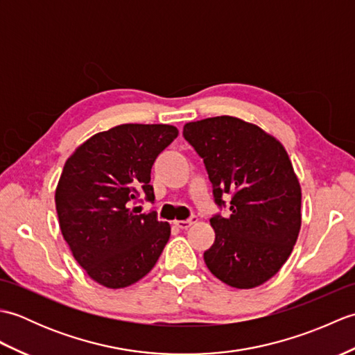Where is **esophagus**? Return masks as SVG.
<instances>
[{"label": "esophagus", "mask_w": 355, "mask_h": 355, "mask_svg": "<svg viewBox=\"0 0 355 355\" xmlns=\"http://www.w3.org/2000/svg\"><path fill=\"white\" fill-rule=\"evenodd\" d=\"M197 223V216L195 215H192L189 220H184V221H173V224L177 225V227H180V229H189L192 224H195Z\"/></svg>", "instance_id": "obj_1"}]
</instances>
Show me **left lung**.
<instances>
[{"label": "left lung", "instance_id": "obj_1", "mask_svg": "<svg viewBox=\"0 0 355 355\" xmlns=\"http://www.w3.org/2000/svg\"><path fill=\"white\" fill-rule=\"evenodd\" d=\"M184 139L205 162L218 206L230 193V215H214L215 243L205 252L210 273L248 290L273 277L296 244L299 180L282 143L258 125L218 116L186 123Z\"/></svg>", "mask_w": 355, "mask_h": 355}]
</instances>
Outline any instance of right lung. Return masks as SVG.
<instances>
[{
    "instance_id": "add662e5",
    "label": "right lung",
    "mask_w": 355,
    "mask_h": 355,
    "mask_svg": "<svg viewBox=\"0 0 355 355\" xmlns=\"http://www.w3.org/2000/svg\"><path fill=\"white\" fill-rule=\"evenodd\" d=\"M177 135L172 125H119L65 162L55 193L59 227L79 266L107 288L145 277L168 243L171 225L131 206L141 192L154 201L150 169Z\"/></svg>"
}]
</instances>
